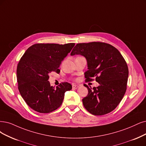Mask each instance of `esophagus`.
Returning <instances> with one entry per match:
<instances>
[{
	"mask_svg": "<svg viewBox=\"0 0 146 146\" xmlns=\"http://www.w3.org/2000/svg\"><path fill=\"white\" fill-rule=\"evenodd\" d=\"M72 88H73V89H77V88H79V86L78 85H72Z\"/></svg>",
	"mask_w": 146,
	"mask_h": 146,
	"instance_id": "obj_1",
	"label": "esophagus"
}]
</instances>
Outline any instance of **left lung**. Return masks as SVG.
<instances>
[{
    "label": "left lung",
    "mask_w": 146,
    "mask_h": 146,
    "mask_svg": "<svg viewBox=\"0 0 146 146\" xmlns=\"http://www.w3.org/2000/svg\"><path fill=\"white\" fill-rule=\"evenodd\" d=\"M80 55L87 61L85 73L87 81L96 78L98 87L89 88L82 99L85 108L91 114L102 115L112 111L125 94L129 70L125 59L115 47L102 42L78 43L70 54Z\"/></svg>",
    "instance_id": "obj_1"
}]
</instances>
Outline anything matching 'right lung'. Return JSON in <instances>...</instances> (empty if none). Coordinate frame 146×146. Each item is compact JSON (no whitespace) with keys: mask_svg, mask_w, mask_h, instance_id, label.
Listing matches in <instances>:
<instances>
[{"mask_svg":"<svg viewBox=\"0 0 146 146\" xmlns=\"http://www.w3.org/2000/svg\"><path fill=\"white\" fill-rule=\"evenodd\" d=\"M66 44H35L29 47L17 65V78L19 92L31 108L40 113L56 110L62 103L64 94L72 85L62 82L56 88L48 82L50 73L60 72L61 61L74 46Z\"/></svg>","mask_w":146,"mask_h":146,"instance_id":"add662e5","label":"right lung"}]
</instances>
